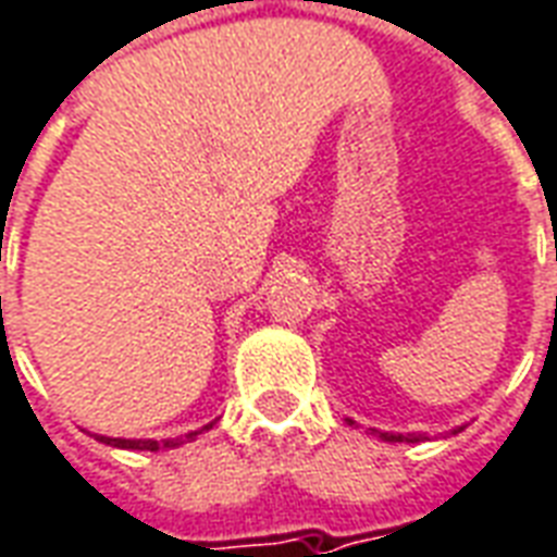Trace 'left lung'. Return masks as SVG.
Returning a JSON list of instances; mask_svg holds the SVG:
<instances>
[{"mask_svg": "<svg viewBox=\"0 0 557 557\" xmlns=\"http://www.w3.org/2000/svg\"><path fill=\"white\" fill-rule=\"evenodd\" d=\"M379 438H382V442H420L418 435H414V432H411V435H399V432H379Z\"/></svg>", "mask_w": 557, "mask_h": 557, "instance_id": "1", "label": "left lung"}]
</instances>
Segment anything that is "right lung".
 Wrapping results in <instances>:
<instances>
[{
    "label": "right lung",
    "mask_w": 557,
    "mask_h": 557,
    "mask_svg": "<svg viewBox=\"0 0 557 557\" xmlns=\"http://www.w3.org/2000/svg\"><path fill=\"white\" fill-rule=\"evenodd\" d=\"M211 426L214 423H208L206 430H211ZM196 432H187L184 438H166V442H154V438H107V435H95V438L103 444H113V447H125V450H163V447H178V444L190 442Z\"/></svg>",
    "instance_id": "add662e5"
}]
</instances>
